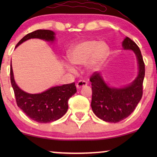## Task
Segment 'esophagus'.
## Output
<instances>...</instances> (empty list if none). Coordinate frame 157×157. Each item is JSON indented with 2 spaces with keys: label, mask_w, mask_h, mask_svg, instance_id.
Returning a JSON list of instances; mask_svg holds the SVG:
<instances>
[{
  "label": "esophagus",
  "mask_w": 157,
  "mask_h": 157,
  "mask_svg": "<svg viewBox=\"0 0 157 157\" xmlns=\"http://www.w3.org/2000/svg\"><path fill=\"white\" fill-rule=\"evenodd\" d=\"M86 85H87L86 81H85L83 80H80L77 82L76 87H77V89H81V88L85 86H86Z\"/></svg>",
  "instance_id": "obj_1"
}]
</instances>
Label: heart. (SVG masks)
Listing matches in <instances>:
<instances>
[{"label": "heart", "instance_id": "heart-1", "mask_svg": "<svg viewBox=\"0 0 157 157\" xmlns=\"http://www.w3.org/2000/svg\"><path fill=\"white\" fill-rule=\"evenodd\" d=\"M109 53V47L106 43L89 39L73 46L68 51V56L72 63L78 66L84 65L89 60V68L96 69L107 59ZM65 66L70 71H75L74 68L70 64L66 63Z\"/></svg>", "mask_w": 157, "mask_h": 157}]
</instances>
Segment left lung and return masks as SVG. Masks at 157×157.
I'll list each match as a JSON object with an SVG mask.
<instances>
[{
    "label": "left lung",
    "mask_w": 157,
    "mask_h": 157,
    "mask_svg": "<svg viewBox=\"0 0 157 157\" xmlns=\"http://www.w3.org/2000/svg\"><path fill=\"white\" fill-rule=\"evenodd\" d=\"M122 46L124 49L134 51L139 63L138 76L129 86L121 89L109 87L98 72H94L90 77L92 110L99 119L111 123H117L127 118L134 111L143 94L145 65L140 49L128 37L124 38Z\"/></svg>",
    "instance_id": "obj_1"
}]
</instances>
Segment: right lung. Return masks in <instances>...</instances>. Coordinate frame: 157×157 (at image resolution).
I'll return each mask as SVG.
<instances>
[{
    "mask_svg": "<svg viewBox=\"0 0 157 157\" xmlns=\"http://www.w3.org/2000/svg\"><path fill=\"white\" fill-rule=\"evenodd\" d=\"M55 33L50 30H36L25 35L16 48L31 38H40L47 41L55 40ZM10 82L13 89L17 105L29 118L39 123H49L59 119L68 110V99L76 94L75 83L52 87L37 94L23 91L15 82L10 63Z\"/></svg>",
    "mask_w": 157,
    "mask_h": 157,
    "instance_id": "1",
    "label": "right lung"
}]
</instances>
